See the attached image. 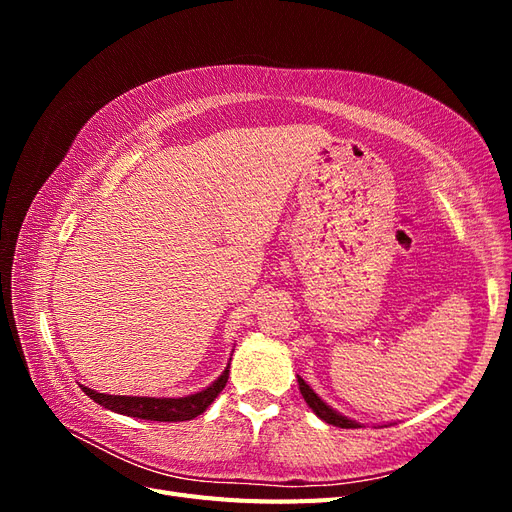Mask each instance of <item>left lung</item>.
<instances>
[{"label": "left lung", "instance_id": "left-lung-1", "mask_svg": "<svg viewBox=\"0 0 512 512\" xmlns=\"http://www.w3.org/2000/svg\"><path fill=\"white\" fill-rule=\"evenodd\" d=\"M297 382H299V391H301L303 399L307 401V406L312 408L314 414H316L318 418H322L324 423L335 425V427H342V429H359V427H363L361 423H356L354 418H348V416H344L342 412H337L335 408H331V406L327 404V401H324L301 376H297Z\"/></svg>", "mask_w": 512, "mask_h": 512}]
</instances>
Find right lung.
<instances>
[{"instance_id": "add662e5", "label": "right lung", "mask_w": 512, "mask_h": 512, "mask_svg": "<svg viewBox=\"0 0 512 512\" xmlns=\"http://www.w3.org/2000/svg\"><path fill=\"white\" fill-rule=\"evenodd\" d=\"M232 356V354H230ZM228 371H230V359L224 367L222 374L215 378L205 389H200L192 395L183 397H138V395H108L98 393L89 386L81 389L87 397H91L100 404L102 408L123 414V416H134L143 418V421H160V423H179V421H192L198 414H203L213 399L222 393V389L228 382Z\"/></svg>"}]
</instances>
